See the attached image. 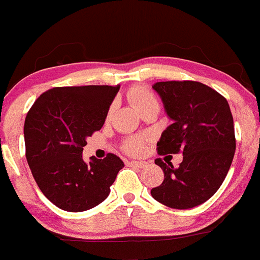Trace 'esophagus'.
Here are the masks:
<instances>
[{"label":"esophagus","mask_w":260,"mask_h":260,"mask_svg":"<svg viewBox=\"0 0 260 260\" xmlns=\"http://www.w3.org/2000/svg\"><path fill=\"white\" fill-rule=\"evenodd\" d=\"M127 165H130V167H135V168H140V169H143V168L148 167V162H145V161H127Z\"/></svg>","instance_id":"34e87169"}]
</instances>
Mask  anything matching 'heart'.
<instances>
[{
    "label": "heart",
    "mask_w": 260,
    "mask_h": 260,
    "mask_svg": "<svg viewBox=\"0 0 260 260\" xmlns=\"http://www.w3.org/2000/svg\"><path fill=\"white\" fill-rule=\"evenodd\" d=\"M127 99L139 109L141 110L143 108H145L146 105H149L150 103H154L155 98L152 96V93L150 92L149 89H146L145 86H135L133 89L127 91ZM114 112V105L111 106L110 110H109V115H111ZM144 148V139L140 136H135V138H130L129 140L125 143V150H126L129 154H140L143 151Z\"/></svg>",
    "instance_id": "obj_1"
}]
</instances>
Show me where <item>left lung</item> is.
Returning a JSON list of instances; mask_svg holds the SVG:
<instances>
[{"label":"left lung","mask_w":260,"mask_h":260,"mask_svg":"<svg viewBox=\"0 0 260 260\" xmlns=\"http://www.w3.org/2000/svg\"><path fill=\"white\" fill-rule=\"evenodd\" d=\"M161 98L170 124L157 141L159 155L183 154L174 167L160 157L161 185L155 200L173 209H190L210 199L228 174L235 152L233 115L224 96L198 81H161L152 85Z\"/></svg>","instance_id":"1"}]
</instances>
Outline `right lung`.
<instances>
[{
	"label": "right lung",
	"mask_w": 260,
	"mask_h": 260,
	"mask_svg": "<svg viewBox=\"0 0 260 260\" xmlns=\"http://www.w3.org/2000/svg\"><path fill=\"white\" fill-rule=\"evenodd\" d=\"M120 85L53 87L39 96L25 119L26 159L40 190L52 204L72 213L89 210L110 194L119 156H91L86 139L103 127Z\"/></svg>",
	"instance_id": "1"
}]
</instances>
